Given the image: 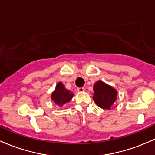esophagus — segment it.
Instances as JSON below:
<instances>
[{
  "mask_svg": "<svg viewBox=\"0 0 155 155\" xmlns=\"http://www.w3.org/2000/svg\"><path fill=\"white\" fill-rule=\"evenodd\" d=\"M77 91H79V92H84V87H78Z\"/></svg>",
  "mask_w": 155,
  "mask_h": 155,
  "instance_id": "obj_1",
  "label": "esophagus"
}]
</instances>
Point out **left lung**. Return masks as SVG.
Returning <instances> with one entry per match:
<instances>
[{
  "instance_id": "1",
  "label": "left lung",
  "mask_w": 155,
  "mask_h": 155,
  "mask_svg": "<svg viewBox=\"0 0 155 155\" xmlns=\"http://www.w3.org/2000/svg\"><path fill=\"white\" fill-rule=\"evenodd\" d=\"M93 99L97 106L104 110H109L117 99V90L102 81L99 80L94 85Z\"/></svg>"
}]
</instances>
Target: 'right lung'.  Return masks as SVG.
Listing matches in <instances>:
<instances>
[{"mask_svg": "<svg viewBox=\"0 0 155 155\" xmlns=\"http://www.w3.org/2000/svg\"><path fill=\"white\" fill-rule=\"evenodd\" d=\"M73 96V93L67 90L62 82H58L55 91L51 94V99L58 106L62 107L72 99Z\"/></svg>", "mask_w": 155, "mask_h": 155, "instance_id": "1", "label": "right lung"}]
</instances>
